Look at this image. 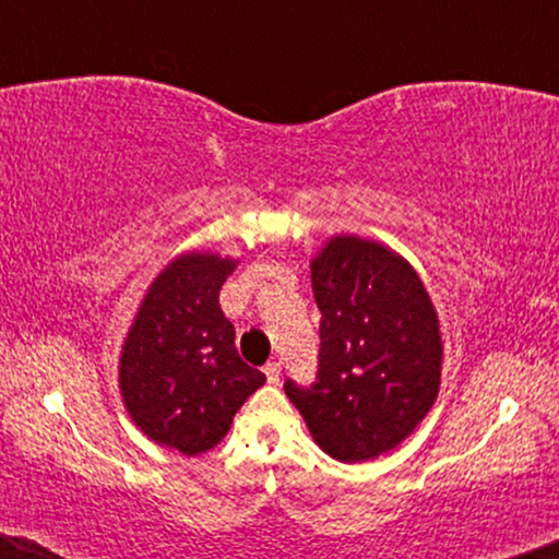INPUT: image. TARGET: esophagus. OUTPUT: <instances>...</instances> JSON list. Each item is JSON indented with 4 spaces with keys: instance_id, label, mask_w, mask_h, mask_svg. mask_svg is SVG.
<instances>
[{
    "instance_id": "obj_1",
    "label": "esophagus",
    "mask_w": 559,
    "mask_h": 559,
    "mask_svg": "<svg viewBox=\"0 0 559 559\" xmlns=\"http://www.w3.org/2000/svg\"><path fill=\"white\" fill-rule=\"evenodd\" d=\"M264 373H266V381H270V384H277L280 377H282L280 364L277 361H270V364L264 366Z\"/></svg>"
}]
</instances>
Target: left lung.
I'll return each instance as SVG.
<instances>
[{
    "mask_svg": "<svg viewBox=\"0 0 559 559\" xmlns=\"http://www.w3.org/2000/svg\"><path fill=\"white\" fill-rule=\"evenodd\" d=\"M320 310L318 371L285 381L312 438L341 463L400 445L440 389L438 312L417 272L392 249L335 236L312 259Z\"/></svg>",
    "mask_w": 559,
    "mask_h": 559,
    "instance_id": "8db88e82",
    "label": "left lung"
}]
</instances>
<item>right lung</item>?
<instances>
[{
  "label": "right lung",
  "mask_w": 559,
  "mask_h": 559,
  "mask_svg": "<svg viewBox=\"0 0 559 559\" xmlns=\"http://www.w3.org/2000/svg\"><path fill=\"white\" fill-rule=\"evenodd\" d=\"M236 262L182 254L152 282L124 341L119 386L136 427L157 445L198 455L218 445L262 371L241 361L218 293Z\"/></svg>",
  "instance_id": "obj_1"
}]
</instances>
